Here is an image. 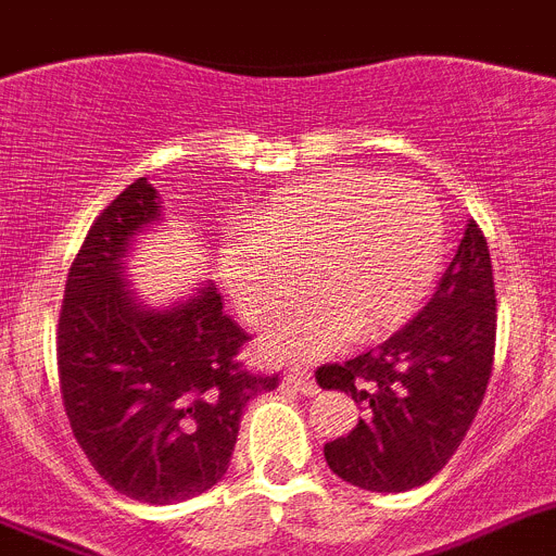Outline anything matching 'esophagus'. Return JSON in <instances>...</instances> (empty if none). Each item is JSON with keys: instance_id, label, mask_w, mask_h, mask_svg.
Instances as JSON below:
<instances>
[{"instance_id": "obj_1", "label": "esophagus", "mask_w": 556, "mask_h": 556, "mask_svg": "<svg viewBox=\"0 0 556 556\" xmlns=\"http://www.w3.org/2000/svg\"><path fill=\"white\" fill-rule=\"evenodd\" d=\"M283 382H287V388L306 393V396H315L317 393V382L312 379V374L301 371V368H289V371L283 374Z\"/></svg>"}]
</instances>
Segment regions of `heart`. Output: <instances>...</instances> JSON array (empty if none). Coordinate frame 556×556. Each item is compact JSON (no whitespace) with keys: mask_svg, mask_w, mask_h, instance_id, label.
<instances>
[{"mask_svg":"<svg viewBox=\"0 0 556 556\" xmlns=\"http://www.w3.org/2000/svg\"><path fill=\"white\" fill-rule=\"evenodd\" d=\"M250 244L230 247L225 278L244 315L269 324L295 306L301 278L317 303L269 331L287 357L377 340L419 309L441 267L444 227L433 197L377 170L306 179L250 222Z\"/></svg>","mask_w":556,"mask_h":556,"instance_id":"b5f03b06","label":"heart"}]
</instances>
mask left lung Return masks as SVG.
<instances>
[{
	"label": "left lung",
	"mask_w": 556,
	"mask_h": 556,
	"mask_svg": "<svg viewBox=\"0 0 556 556\" xmlns=\"http://www.w3.org/2000/svg\"><path fill=\"white\" fill-rule=\"evenodd\" d=\"M497 301L486 236L469 222L425 309L386 343L317 368V386L363 410L324 447L334 476L371 492H407L439 476L472 427L495 363Z\"/></svg>",
	"instance_id": "obj_1"
}]
</instances>
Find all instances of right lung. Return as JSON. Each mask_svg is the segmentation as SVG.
Wrapping results in <instances>:
<instances>
[{
    "instance_id": "1",
    "label": "right lung",
    "mask_w": 556,
    "mask_h": 556,
    "mask_svg": "<svg viewBox=\"0 0 556 556\" xmlns=\"http://www.w3.org/2000/svg\"><path fill=\"white\" fill-rule=\"evenodd\" d=\"M160 216L146 177L92 222L66 275L55 329L61 400L103 481L140 504H177L225 478L250 400L278 374L241 359L250 340L213 283L170 309H142L121 258Z\"/></svg>"
}]
</instances>
